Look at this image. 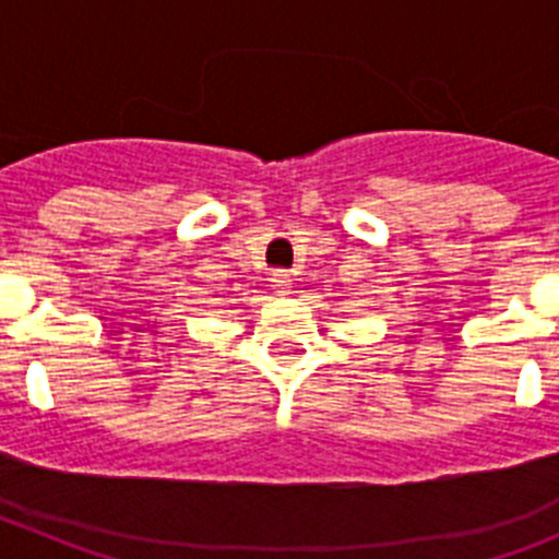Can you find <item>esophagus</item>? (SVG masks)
Masks as SVG:
<instances>
[{
    "label": "esophagus",
    "instance_id": "1",
    "mask_svg": "<svg viewBox=\"0 0 559 559\" xmlns=\"http://www.w3.org/2000/svg\"><path fill=\"white\" fill-rule=\"evenodd\" d=\"M271 285H274L276 294H288V285H290L288 271H274V274H271Z\"/></svg>",
    "mask_w": 559,
    "mask_h": 559
}]
</instances>
